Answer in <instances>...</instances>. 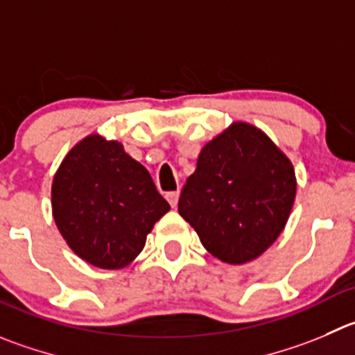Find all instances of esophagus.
Returning <instances> with one entry per match:
<instances>
[{"mask_svg":"<svg viewBox=\"0 0 355 355\" xmlns=\"http://www.w3.org/2000/svg\"><path fill=\"white\" fill-rule=\"evenodd\" d=\"M165 197H167L171 207H175V205H178V200H180V191H171V193H167Z\"/></svg>","mask_w":355,"mask_h":355,"instance_id":"obj_1","label":"esophagus"}]
</instances>
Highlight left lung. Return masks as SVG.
Listing matches in <instances>:
<instances>
[{
    "label": "left lung",
    "mask_w": 355,
    "mask_h": 355,
    "mask_svg": "<svg viewBox=\"0 0 355 355\" xmlns=\"http://www.w3.org/2000/svg\"><path fill=\"white\" fill-rule=\"evenodd\" d=\"M295 197L288 155L256 125L234 121L200 150L178 211L214 258L244 265L282 234Z\"/></svg>",
    "instance_id": "obj_1"
}]
</instances>
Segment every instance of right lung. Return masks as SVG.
Wrapping results in <instances>:
<instances>
[{"label": "right lung", "mask_w": 355, "mask_h": 355, "mask_svg": "<svg viewBox=\"0 0 355 355\" xmlns=\"http://www.w3.org/2000/svg\"><path fill=\"white\" fill-rule=\"evenodd\" d=\"M171 205L123 144L94 132L74 144L52 181V216L74 254L118 270L143 251Z\"/></svg>", "instance_id": "right-lung-1"}]
</instances>
